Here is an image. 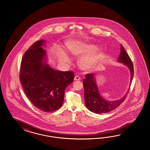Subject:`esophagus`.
<instances>
[{"mask_svg": "<svg viewBox=\"0 0 150 150\" xmlns=\"http://www.w3.org/2000/svg\"><path fill=\"white\" fill-rule=\"evenodd\" d=\"M80 79H81V78L79 77V76H75V77H74V80H75V81H77V80H80Z\"/></svg>", "mask_w": 150, "mask_h": 150, "instance_id": "esophagus-1", "label": "esophagus"}]
</instances>
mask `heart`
<instances>
[{
    "mask_svg": "<svg viewBox=\"0 0 150 150\" xmlns=\"http://www.w3.org/2000/svg\"><path fill=\"white\" fill-rule=\"evenodd\" d=\"M70 54L75 57H79L78 64L80 68L85 71H91L95 68L105 54V49L98 48L95 44L85 42H74L69 46ZM60 61L69 63L70 59L66 55L59 57Z\"/></svg>",
    "mask_w": 150,
    "mask_h": 150,
    "instance_id": "b5f03b06",
    "label": "heart"
}]
</instances>
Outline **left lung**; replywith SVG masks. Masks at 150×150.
<instances>
[{
  "label": "left lung",
  "instance_id": "8db88e82",
  "mask_svg": "<svg viewBox=\"0 0 150 150\" xmlns=\"http://www.w3.org/2000/svg\"><path fill=\"white\" fill-rule=\"evenodd\" d=\"M119 63H123L127 66L130 73V82L129 86L132 82L134 68L130 58L124 50L123 45H120V53L117 60ZM96 75L95 74H87L86 78L83 80V85L85 90V103L87 109L96 114L105 113L115 109L120 105L126 98L129 92V88L125 95L119 100H108L104 98L97 86Z\"/></svg>",
  "mask_w": 150,
  "mask_h": 150
}]
</instances>
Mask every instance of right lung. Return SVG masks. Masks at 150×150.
Listing matches in <instances>:
<instances>
[{
	"label": "right lung",
	"mask_w": 150,
	"mask_h": 150,
	"mask_svg": "<svg viewBox=\"0 0 150 150\" xmlns=\"http://www.w3.org/2000/svg\"><path fill=\"white\" fill-rule=\"evenodd\" d=\"M45 43L44 40L37 41L23 55L20 80L32 104L43 112H52L63 105L65 90L73 82L74 74L55 70L47 63Z\"/></svg>",
	"instance_id": "1"
}]
</instances>
